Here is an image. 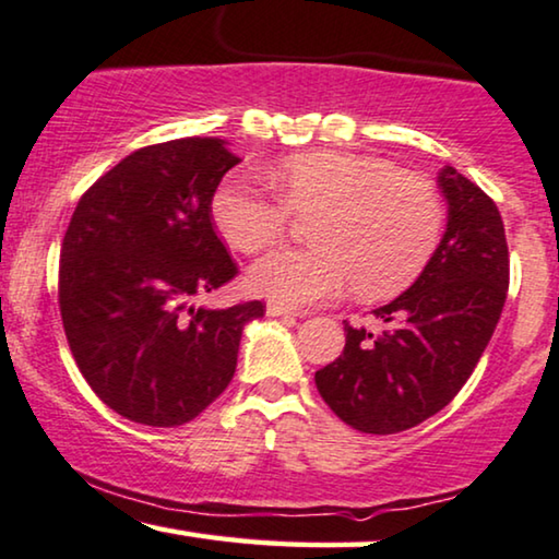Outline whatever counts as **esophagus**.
<instances>
[{"mask_svg":"<svg viewBox=\"0 0 559 559\" xmlns=\"http://www.w3.org/2000/svg\"><path fill=\"white\" fill-rule=\"evenodd\" d=\"M266 316H272V318H297V312L293 308H285L282 302L272 300L270 305H266Z\"/></svg>","mask_w":559,"mask_h":559,"instance_id":"1","label":"esophagus"}]
</instances>
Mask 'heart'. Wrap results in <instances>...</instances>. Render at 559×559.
I'll return each mask as SVG.
<instances>
[{
	"instance_id": "b5f03b06",
	"label": "heart",
	"mask_w": 559,
	"mask_h": 559,
	"mask_svg": "<svg viewBox=\"0 0 559 559\" xmlns=\"http://www.w3.org/2000/svg\"><path fill=\"white\" fill-rule=\"evenodd\" d=\"M276 193L234 175L213 195V224L241 254H259L287 234L293 213L312 216L318 247L280 249L251 266V287L302 308L356 285L366 300L409 287L438 249L445 213L423 175L386 159L316 150L289 155L270 173Z\"/></svg>"
}]
</instances>
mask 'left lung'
<instances>
[{
  "mask_svg": "<svg viewBox=\"0 0 559 559\" xmlns=\"http://www.w3.org/2000/svg\"><path fill=\"white\" fill-rule=\"evenodd\" d=\"M438 182L448 228L423 274L373 310L381 331L346 320V348L316 371L320 396L358 432L409 430L453 402L507 302L509 247L499 209L455 167Z\"/></svg>",
  "mask_w": 559,
  "mask_h": 559,
  "instance_id": "obj_1",
  "label": "left lung"
}]
</instances>
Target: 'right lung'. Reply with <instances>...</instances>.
Returning <instances> with one entry per match:
<instances>
[{"instance_id": "right-lung-1", "label": "right lung", "mask_w": 559, "mask_h": 559, "mask_svg": "<svg viewBox=\"0 0 559 559\" xmlns=\"http://www.w3.org/2000/svg\"><path fill=\"white\" fill-rule=\"evenodd\" d=\"M239 157L216 136L150 144L104 173L60 247L58 305L71 354L98 400L150 427L195 419L228 386L241 331L262 300H193L239 274L211 201Z\"/></svg>"}]
</instances>
